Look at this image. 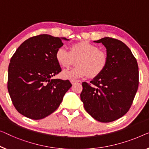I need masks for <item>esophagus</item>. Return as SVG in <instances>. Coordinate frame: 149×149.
I'll return each instance as SVG.
<instances>
[{
    "instance_id": "esophagus-1",
    "label": "esophagus",
    "mask_w": 149,
    "mask_h": 149,
    "mask_svg": "<svg viewBox=\"0 0 149 149\" xmlns=\"http://www.w3.org/2000/svg\"><path fill=\"white\" fill-rule=\"evenodd\" d=\"M71 81V83H72V85H74V84L77 83V81H74V80H72V81Z\"/></svg>"
}]
</instances>
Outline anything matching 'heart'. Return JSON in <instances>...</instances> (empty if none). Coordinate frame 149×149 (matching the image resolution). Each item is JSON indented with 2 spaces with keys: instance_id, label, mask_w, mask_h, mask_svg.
<instances>
[{
  "instance_id": "obj_1",
  "label": "heart",
  "mask_w": 149,
  "mask_h": 149,
  "mask_svg": "<svg viewBox=\"0 0 149 149\" xmlns=\"http://www.w3.org/2000/svg\"><path fill=\"white\" fill-rule=\"evenodd\" d=\"M55 59L61 68H68L76 60L77 67L63 70L62 78L75 81L88 76L92 78L104 72L108 64L107 54L88 41L75 43L70 47V51L63 47L58 48Z\"/></svg>"
}]
</instances>
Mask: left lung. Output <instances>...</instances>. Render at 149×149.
<instances>
[{"label":"left lung","instance_id":"left-lung-1","mask_svg":"<svg viewBox=\"0 0 149 149\" xmlns=\"http://www.w3.org/2000/svg\"><path fill=\"white\" fill-rule=\"evenodd\" d=\"M108 64L90 84L82 83L80 94L84 106L91 116L101 123H110L126 114L139 87V67L129 48L119 40L104 37Z\"/></svg>","mask_w":149,"mask_h":149}]
</instances>
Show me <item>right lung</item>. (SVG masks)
<instances>
[{"label":"right lung","instance_id":"obj_1","mask_svg":"<svg viewBox=\"0 0 149 149\" xmlns=\"http://www.w3.org/2000/svg\"><path fill=\"white\" fill-rule=\"evenodd\" d=\"M65 37L43 34L26 39L11 57L7 88L15 108L33 120L47 117L57 109L72 87L69 80L52 79L61 71L55 53Z\"/></svg>","mask_w":149,"mask_h":149}]
</instances>
